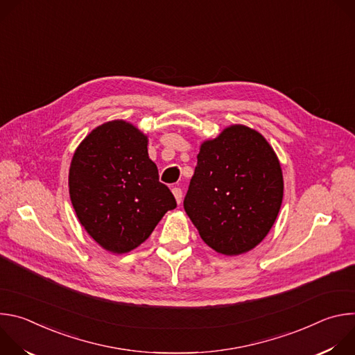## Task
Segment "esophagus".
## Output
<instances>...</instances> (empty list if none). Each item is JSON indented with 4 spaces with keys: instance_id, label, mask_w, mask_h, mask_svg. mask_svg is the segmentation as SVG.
<instances>
[{
    "instance_id": "34e87169",
    "label": "esophagus",
    "mask_w": 355,
    "mask_h": 355,
    "mask_svg": "<svg viewBox=\"0 0 355 355\" xmlns=\"http://www.w3.org/2000/svg\"><path fill=\"white\" fill-rule=\"evenodd\" d=\"M173 193H174V196H175L177 204H181V200H182V189L178 188V187H174V188H173Z\"/></svg>"
}]
</instances>
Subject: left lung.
Returning <instances> with one entry per match:
<instances>
[{"mask_svg": "<svg viewBox=\"0 0 355 355\" xmlns=\"http://www.w3.org/2000/svg\"><path fill=\"white\" fill-rule=\"evenodd\" d=\"M282 195L272 147L259 132L233 125L202 143L184 209L209 247L239 256L268 234Z\"/></svg>", "mask_w": 355, "mask_h": 355, "instance_id": "obj_1", "label": "left lung"}]
</instances>
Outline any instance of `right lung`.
<instances>
[{
	"label": "right lung",
	"instance_id": "1",
	"mask_svg": "<svg viewBox=\"0 0 355 355\" xmlns=\"http://www.w3.org/2000/svg\"><path fill=\"white\" fill-rule=\"evenodd\" d=\"M69 187L87 233L122 254L141 244L177 202L148 159L147 136L125 121L94 129L77 147Z\"/></svg>",
	"mask_w": 355,
	"mask_h": 355
}]
</instances>
